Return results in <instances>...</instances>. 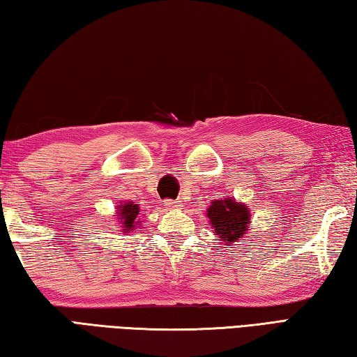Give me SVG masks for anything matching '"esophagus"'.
Listing matches in <instances>:
<instances>
[{
    "label": "esophagus",
    "instance_id": "34e87169",
    "mask_svg": "<svg viewBox=\"0 0 357 357\" xmlns=\"http://www.w3.org/2000/svg\"><path fill=\"white\" fill-rule=\"evenodd\" d=\"M167 210H178V208L181 206V202H178V200H165V204H163Z\"/></svg>",
    "mask_w": 357,
    "mask_h": 357
}]
</instances>
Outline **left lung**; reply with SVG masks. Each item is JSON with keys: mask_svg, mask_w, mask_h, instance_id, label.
I'll return each instance as SVG.
<instances>
[{"mask_svg": "<svg viewBox=\"0 0 357 357\" xmlns=\"http://www.w3.org/2000/svg\"><path fill=\"white\" fill-rule=\"evenodd\" d=\"M214 234L225 242H238L244 238L250 224V210L230 197L214 200L206 210Z\"/></svg>", "mask_w": 357, "mask_h": 357, "instance_id": "8db88e82", "label": "left lung"}]
</instances>
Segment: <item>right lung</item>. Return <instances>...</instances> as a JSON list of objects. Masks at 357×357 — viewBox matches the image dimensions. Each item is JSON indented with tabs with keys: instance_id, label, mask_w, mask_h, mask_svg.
<instances>
[{
	"instance_id": "1",
	"label": "right lung",
	"mask_w": 357,
	"mask_h": 357,
	"mask_svg": "<svg viewBox=\"0 0 357 357\" xmlns=\"http://www.w3.org/2000/svg\"><path fill=\"white\" fill-rule=\"evenodd\" d=\"M138 214L139 206L138 204H133V202H124V204L118 206V219H121L124 231L135 230V227L139 224Z\"/></svg>"
}]
</instances>
